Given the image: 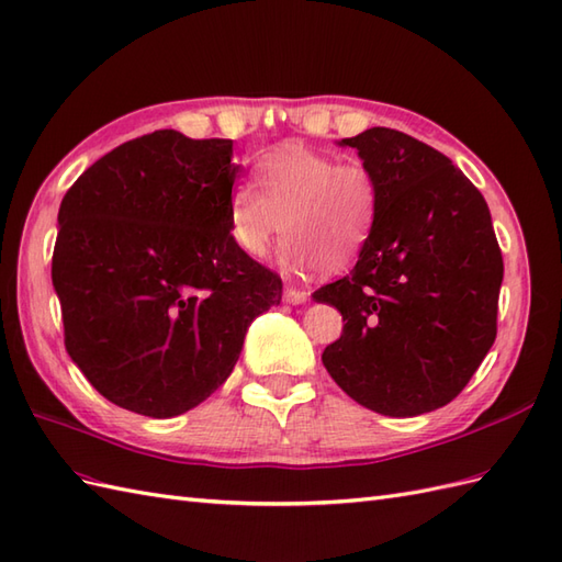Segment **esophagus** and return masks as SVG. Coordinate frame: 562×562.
Instances as JSON below:
<instances>
[{"label":"esophagus","instance_id":"esophagus-1","mask_svg":"<svg viewBox=\"0 0 562 562\" xmlns=\"http://www.w3.org/2000/svg\"><path fill=\"white\" fill-rule=\"evenodd\" d=\"M308 299L306 290H296V286H284V301H290V304H304Z\"/></svg>","mask_w":562,"mask_h":562}]
</instances>
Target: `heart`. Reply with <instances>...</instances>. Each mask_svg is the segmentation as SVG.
Masks as SVG:
<instances>
[{
	"instance_id": "heart-1",
	"label": "heart",
	"mask_w": 562,
	"mask_h": 562,
	"mask_svg": "<svg viewBox=\"0 0 562 562\" xmlns=\"http://www.w3.org/2000/svg\"><path fill=\"white\" fill-rule=\"evenodd\" d=\"M256 184L235 187L227 206L229 239L249 258H263L280 235L286 270L318 268L325 276L349 270L370 244L380 221L378 170L353 158L286 144L256 166Z\"/></svg>"
}]
</instances>
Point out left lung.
Here are the masks:
<instances>
[{
    "instance_id": "left-lung-1",
    "label": "left lung",
    "mask_w": 562,
    "mask_h": 562,
    "mask_svg": "<svg viewBox=\"0 0 562 562\" xmlns=\"http://www.w3.org/2000/svg\"><path fill=\"white\" fill-rule=\"evenodd\" d=\"M378 170L382 209L349 276L313 292L347 321L323 366L358 404L411 418L453 401L496 339L492 213L449 156L392 127L341 139Z\"/></svg>"
}]
</instances>
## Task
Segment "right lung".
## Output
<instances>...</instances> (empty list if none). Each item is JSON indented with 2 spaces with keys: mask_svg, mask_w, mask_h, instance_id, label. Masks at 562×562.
<instances>
[{
  "mask_svg": "<svg viewBox=\"0 0 562 562\" xmlns=\"http://www.w3.org/2000/svg\"><path fill=\"white\" fill-rule=\"evenodd\" d=\"M233 139L156 131L99 158L66 192L52 256L68 356L125 411L172 418L233 372L278 272L227 227Z\"/></svg>",
  "mask_w": 562,
  "mask_h": 562,
  "instance_id": "1",
  "label": "right lung"
}]
</instances>
